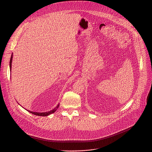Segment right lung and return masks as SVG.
<instances>
[{"mask_svg":"<svg viewBox=\"0 0 152 152\" xmlns=\"http://www.w3.org/2000/svg\"><path fill=\"white\" fill-rule=\"evenodd\" d=\"M12 56H13V55H12H12H11V59H10V70L11 71V66H12ZM59 103L54 108V109H53L52 110L50 111H48V112H45V113H37V112H33V111H30L29 110H27L28 112H29L30 113L34 114V115H38V116H48L49 115H50L53 113H54L56 110L59 107Z\"/></svg>","mask_w":152,"mask_h":152,"instance_id":"right-lung-1","label":"right lung"}]
</instances>
